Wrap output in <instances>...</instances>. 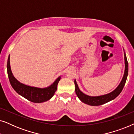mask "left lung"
Returning <instances> with one entry per match:
<instances>
[{
  "label": "left lung",
  "mask_w": 134,
  "mask_h": 134,
  "mask_svg": "<svg viewBox=\"0 0 134 134\" xmlns=\"http://www.w3.org/2000/svg\"><path fill=\"white\" fill-rule=\"evenodd\" d=\"M124 54L125 69H124L123 77H122L121 81L118 87H117L114 90L111 91V92L108 93V94L100 95V96H88V95L84 94L83 92H82V91L80 90L79 88L78 87L77 83L76 82V80H74V84L75 87H76V88H75V91H76L77 96L79 99L82 102H83V103L85 104H88V105L92 106L100 105H102V104L107 103V102L110 101L111 100H113L120 94V93L121 92L122 89H123L124 85H125L128 75V62L125 52H124Z\"/></svg>",
  "instance_id": "left-lung-1"
}]
</instances>
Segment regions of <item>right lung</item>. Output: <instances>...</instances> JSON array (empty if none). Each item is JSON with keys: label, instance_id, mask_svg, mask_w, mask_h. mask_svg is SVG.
Here are the masks:
<instances>
[{"label": "right lung", "instance_id": "add662e5", "mask_svg": "<svg viewBox=\"0 0 134 134\" xmlns=\"http://www.w3.org/2000/svg\"><path fill=\"white\" fill-rule=\"evenodd\" d=\"M7 68L9 80L13 88L19 95L35 103H41L52 98L57 90V85L61 79V76L58 77L54 83L46 88L31 87L21 83L14 77L11 70L10 55L8 58Z\"/></svg>", "mask_w": 134, "mask_h": 134}]
</instances>
